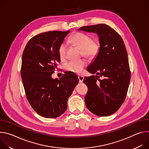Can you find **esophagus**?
I'll use <instances>...</instances> for the list:
<instances>
[{
    "label": "esophagus",
    "instance_id": "34e87169",
    "mask_svg": "<svg viewBox=\"0 0 149 149\" xmlns=\"http://www.w3.org/2000/svg\"><path fill=\"white\" fill-rule=\"evenodd\" d=\"M78 78H79V82H83V81H84V77L83 76L79 75V76H78Z\"/></svg>",
    "mask_w": 149,
    "mask_h": 149
}]
</instances>
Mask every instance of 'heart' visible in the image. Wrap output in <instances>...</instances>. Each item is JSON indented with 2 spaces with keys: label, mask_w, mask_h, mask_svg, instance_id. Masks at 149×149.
Returning <instances> with one entry per match:
<instances>
[{
  "label": "heart",
  "mask_w": 149,
  "mask_h": 149,
  "mask_svg": "<svg viewBox=\"0 0 149 149\" xmlns=\"http://www.w3.org/2000/svg\"><path fill=\"white\" fill-rule=\"evenodd\" d=\"M69 42L81 49V55L88 58L95 57L100 51L99 42L97 40H93L91 36L82 32H77L72 34L69 39ZM67 49V44L63 42L58 48V55L61 60L65 59ZM86 65L87 62L84 59L78 61H70L66 63L65 68L72 72L81 74Z\"/></svg>",
  "instance_id": "1"
}]
</instances>
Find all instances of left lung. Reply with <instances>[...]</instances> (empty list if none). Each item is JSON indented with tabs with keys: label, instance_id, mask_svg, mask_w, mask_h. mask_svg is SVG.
<instances>
[{
	"label": "left lung",
	"instance_id": "left-lung-1",
	"mask_svg": "<svg viewBox=\"0 0 149 149\" xmlns=\"http://www.w3.org/2000/svg\"><path fill=\"white\" fill-rule=\"evenodd\" d=\"M78 31L97 33L100 45L97 56L87 68L96 75L84 79L88 88L85 102L93 114L110 116L124 101L130 84V71L124 42L114 29L105 24L83 26Z\"/></svg>",
	"mask_w": 149,
	"mask_h": 149
}]
</instances>
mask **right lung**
I'll return each mask as SVG.
<instances>
[{
  "label": "right lung",
  "instance_id": "1",
  "mask_svg": "<svg viewBox=\"0 0 149 149\" xmlns=\"http://www.w3.org/2000/svg\"><path fill=\"white\" fill-rule=\"evenodd\" d=\"M70 31L41 33L28 42L22 55L21 77L26 98L40 116L54 118L67 109V101L79 79L67 72L60 79L52 78L61 62L58 48Z\"/></svg>",
  "mask_w": 149,
  "mask_h": 149
}]
</instances>
